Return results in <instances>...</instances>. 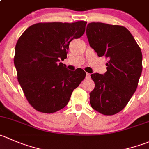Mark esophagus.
Listing matches in <instances>:
<instances>
[{
	"instance_id": "1",
	"label": "esophagus",
	"mask_w": 149,
	"mask_h": 149,
	"mask_svg": "<svg viewBox=\"0 0 149 149\" xmlns=\"http://www.w3.org/2000/svg\"><path fill=\"white\" fill-rule=\"evenodd\" d=\"M86 79H90V74H89V73H86Z\"/></svg>"
}]
</instances>
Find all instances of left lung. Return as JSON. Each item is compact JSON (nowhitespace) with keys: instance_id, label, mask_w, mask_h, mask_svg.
<instances>
[{"instance_id":"8db88e82","label":"left lung","mask_w":149,"mask_h":149,"mask_svg":"<svg viewBox=\"0 0 149 149\" xmlns=\"http://www.w3.org/2000/svg\"><path fill=\"white\" fill-rule=\"evenodd\" d=\"M90 47L98 57L108 59L104 74L93 73L95 89L90 105L103 115L122 111L138 87L142 73V52L130 32L123 26L91 22L86 27Z\"/></svg>"}]
</instances>
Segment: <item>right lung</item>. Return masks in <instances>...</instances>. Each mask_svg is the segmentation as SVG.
<instances>
[{
    "label": "right lung",
    "mask_w": 149,
    "mask_h": 149,
    "mask_svg": "<svg viewBox=\"0 0 149 149\" xmlns=\"http://www.w3.org/2000/svg\"><path fill=\"white\" fill-rule=\"evenodd\" d=\"M86 24L85 21L37 23L17 41L14 60L17 79L36 111L52 113L61 110L84 79L83 69L71 71L60 60L67 58L70 42L83 36Z\"/></svg>",
    "instance_id": "right-lung-1"
}]
</instances>
